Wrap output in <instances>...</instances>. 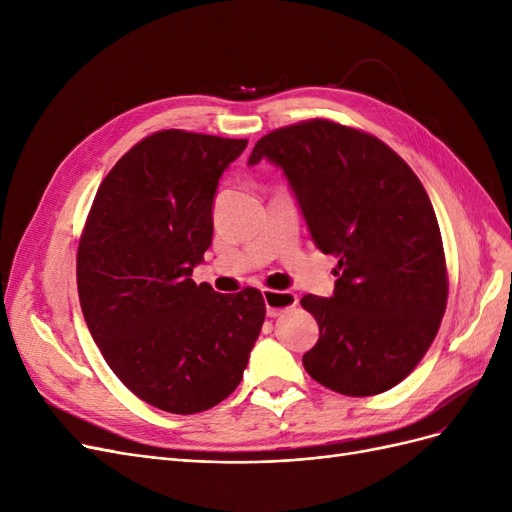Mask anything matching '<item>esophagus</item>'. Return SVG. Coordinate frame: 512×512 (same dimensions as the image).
<instances>
[{
	"mask_svg": "<svg viewBox=\"0 0 512 512\" xmlns=\"http://www.w3.org/2000/svg\"><path fill=\"white\" fill-rule=\"evenodd\" d=\"M262 297H265L267 314H269L271 318L288 312L290 307H294V305L299 303L297 294L290 292V290H265V292H262Z\"/></svg>",
	"mask_w": 512,
	"mask_h": 512,
	"instance_id": "1",
	"label": "esophagus"
}]
</instances>
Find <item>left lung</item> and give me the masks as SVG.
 Here are the masks:
<instances>
[{"label": "left lung", "instance_id": "8db88e82", "mask_svg": "<svg viewBox=\"0 0 512 512\" xmlns=\"http://www.w3.org/2000/svg\"><path fill=\"white\" fill-rule=\"evenodd\" d=\"M262 158L282 166L314 243L339 258L333 297L301 299L320 327L305 371L348 397L393 389L429 350L448 299L423 183L380 138L329 119L262 136L250 164Z\"/></svg>", "mask_w": 512, "mask_h": 512}]
</instances>
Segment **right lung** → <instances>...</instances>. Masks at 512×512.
<instances>
[{
  "label": "right lung",
  "instance_id": "1",
  "mask_svg": "<svg viewBox=\"0 0 512 512\" xmlns=\"http://www.w3.org/2000/svg\"><path fill=\"white\" fill-rule=\"evenodd\" d=\"M245 138L162 130L111 168L76 254L85 322L113 374L149 406L196 414L237 389L265 322L260 290L192 280L213 196Z\"/></svg>",
  "mask_w": 512,
  "mask_h": 512
}]
</instances>
